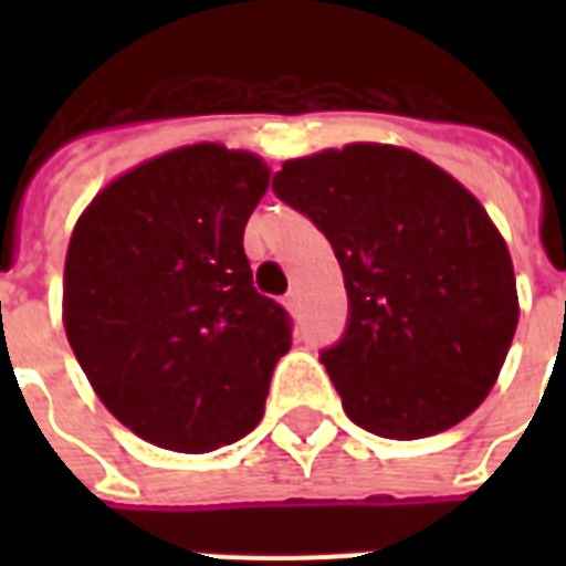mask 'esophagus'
Returning <instances> with one entry per match:
<instances>
[{"mask_svg": "<svg viewBox=\"0 0 566 566\" xmlns=\"http://www.w3.org/2000/svg\"><path fill=\"white\" fill-rule=\"evenodd\" d=\"M284 308L291 311L293 317H296V314H300V293L296 291L287 293V296H284Z\"/></svg>", "mask_w": 566, "mask_h": 566, "instance_id": "34e87169", "label": "esophagus"}]
</instances>
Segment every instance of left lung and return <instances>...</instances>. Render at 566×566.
<instances>
[{
    "label": "left lung",
    "instance_id": "left-lung-1",
    "mask_svg": "<svg viewBox=\"0 0 566 566\" xmlns=\"http://www.w3.org/2000/svg\"><path fill=\"white\" fill-rule=\"evenodd\" d=\"M273 193L326 234L344 270L349 317L319 361L349 420L417 440L473 413L520 317L509 247L479 199L381 144L287 161Z\"/></svg>",
    "mask_w": 566,
    "mask_h": 566
}]
</instances>
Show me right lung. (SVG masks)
<instances>
[{
    "label": "right lung",
    "mask_w": 566,
    "mask_h": 566,
    "mask_svg": "<svg viewBox=\"0 0 566 566\" xmlns=\"http://www.w3.org/2000/svg\"><path fill=\"white\" fill-rule=\"evenodd\" d=\"M266 181L255 155L181 146L111 181L75 222L66 340L105 408L155 447L211 452L264 413L293 335L243 252Z\"/></svg>",
    "instance_id": "obj_1"
}]
</instances>
